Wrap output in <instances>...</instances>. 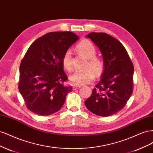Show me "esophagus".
<instances>
[{
	"mask_svg": "<svg viewBox=\"0 0 153 153\" xmlns=\"http://www.w3.org/2000/svg\"><path fill=\"white\" fill-rule=\"evenodd\" d=\"M80 86H73V91H75V90H77L78 89H80Z\"/></svg>",
	"mask_w": 153,
	"mask_h": 153,
	"instance_id": "esophagus-1",
	"label": "esophagus"
}]
</instances>
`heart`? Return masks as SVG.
I'll use <instances>...</instances> for the list:
<instances>
[{
    "instance_id": "heart-1",
    "label": "heart",
    "mask_w": 153,
    "mask_h": 153,
    "mask_svg": "<svg viewBox=\"0 0 153 153\" xmlns=\"http://www.w3.org/2000/svg\"><path fill=\"white\" fill-rule=\"evenodd\" d=\"M78 52L88 59L85 65V70L77 71L69 77L72 84L75 85H83L89 84L96 76H100L104 69V62L102 59L96 56V50L94 45L89 40H84L76 45ZM62 66L68 71L73 70L72 53L71 50H67L64 52L62 59Z\"/></svg>"
}]
</instances>
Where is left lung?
Instances as JSON below:
<instances>
[{"instance_id":"left-lung-1","label":"left lung","mask_w":153,"mask_h":153,"mask_svg":"<svg viewBox=\"0 0 153 153\" xmlns=\"http://www.w3.org/2000/svg\"><path fill=\"white\" fill-rule=\"evenodd\" d=\"M103 55L104 71L85 105L91 112L103 117L123 109L133 92L134 67L126 50L117 39L103 32L87 35Z\"/></svg>"}]
</instances>
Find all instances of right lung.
I'll return each instance as SVG.
<instances>
[{"label":"right lung","mask_w":153,"mask_h":153,"mask_svg":"<svg viewBox=\"0 0 153 153\" xmlns=\"http://www.w3.org/2000/svg\"><path fill=\"white\" fill-rule=\"evenodd\" d=\"M78 39L72 32H52L36 39L27 50L20 66L18 89L31 112L48 115L62 108L71 86L64 85L68 77L62 59Z\"/></svg>","instance_id":"1"}]
</instances>
